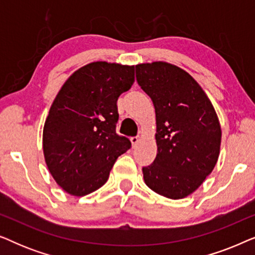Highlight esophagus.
Here are the masks:
<instances>
[{
  "label": "esophagus",
  "mask_w": 255,
  "mask_h": 255,
  "mask_svg": "<svg viewBox=\"0 0 255 255\" xmlns=\"http://www.w3.org/2000/svg\"><path fill=\"white\" fill-rule=\"evenodd\" d=\"M139 140H140V138H139L138 135H135V137H131V142H132V146H133V147H135V146L138 145Z\"/></svg>",
  "instance_id": "1"
}]
</instances>
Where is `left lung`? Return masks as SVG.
I'll return each instance as SVG.
<instances>
[{
  "mask_svg": "<svg viewBox=\"0 0 255 255\" xmlns=\"http://www.w3.org/2000/svg\"><path fill=\"white\" fill-rule=\"evenodd\" d=\"M140 88L155 109L158 153L142 167L156 194L179 200L194 193L218 160L222 130L207 94L186 71L167 62L135 66Z\"/></svg>",
  "mask_w": 255,
  "mask_h": 255,
  "instance_id": "obj_1",
  "label": "left lung"
}]
</instances>
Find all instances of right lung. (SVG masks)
I'll use <instances>...</instances> for the list:
<instances>
[{"label": "right lung", "mask_w": 255, "mask_h": 255, "mask_svg": "<svg viewBox=\"0 0 255 255\" xmlns=\"http://www.w3.org/2000/svg\"><path fill=\"white\" fill-rule=\"evenodd\" d=\"M134 81L133 66L92 62L69 76L45 121L48 170L66 193L85 196L107 182L115 161L131 147L116 132L117 100Z\"/></svg>", "instance_id": "right-lung-1"}]
</instances>
